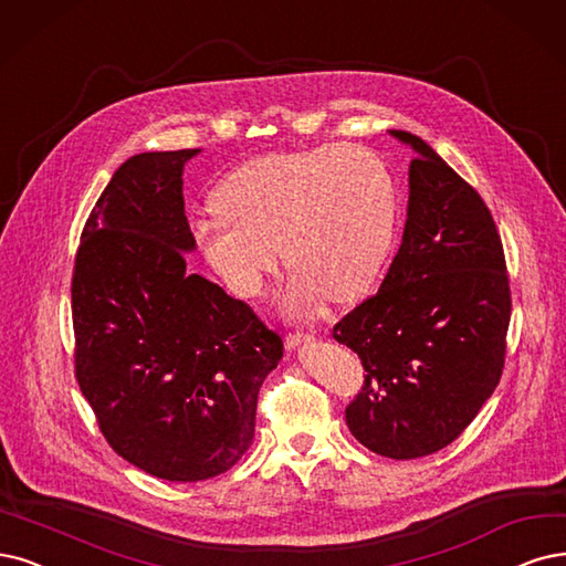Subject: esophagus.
Returning <instances> with one entry per match:
<instances>
[{
  "label": "esophagus",
  "instance_id": "obj_1",
  "mask_svg": "<svg viewBox=\"0 0 566 566\" xmlns=\"http://www.w3.org/2000/svg\"><path fill=\"white\" fill-rule=\"evenodd\" d=\"M312 340H315V333H312V331H294V333H289V336H286V347L296 349V347L307 345Z\"/></svg>",
  "mask_w": 566,
  "mask_h": 566
}]
</instances>
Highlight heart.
<instances>
[{
  "label": "heart",
  "mask_w": 566,
  "mask_h": 566,
  "mask_svg": "<svg viewBox=\"0 0 566 566\" xmlns=\"http://www.w3.org/2000/svg\"><path fill=\"white\" fill-rule=\"evenodd\" d=\"M217 217L193 226L205 261L240 298H256L280 265L294 275L289 315L324 296L361 298L389 256L399 200L385 160L364 146H319L251 158L217 186Z\"/></svg>",
  "instance_id": "1"
}]
</instances>
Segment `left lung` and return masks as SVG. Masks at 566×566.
Returning <instances> with one entry per match:
<instances>
[{"label":"left lung","mask_w":566,"mask_h":566,"mask_svg":"<svg viewBox=\"0 0 566 566\" xmlns=\"http://www.w3.org/2000/svg\"><path fill=\"white\" fill-rule=\"evenodd\" d=\"M408 219L380 291L333 326L359 354L364 389L345 420L361 446L391 459L443 450L499 385L511 289L488 205L406 130Z\"/></svg>","instance_id":"left-lung-1"}]
</instances>
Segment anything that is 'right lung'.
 I'll use <instances>...</instances> for the list:
<instances>
[{
    "label": "right lung",
    "mask_w": 566,
    "mask_h": 566,
    "mask_svg": "<svg viewBox=\"0 0 566 566\" xmlns=\"http://www.w3.org/2000/svg\"><path fill=\"white\" fill-rule=\"evenodd\" d=\"M198 154L125 160L83 226L72 280L78 387L109 446L172 483L238 464L284 352L247 303L186 270L181 175Z\"/></svg>",
    "instance_id": "add662e5"
}]
</instances>
